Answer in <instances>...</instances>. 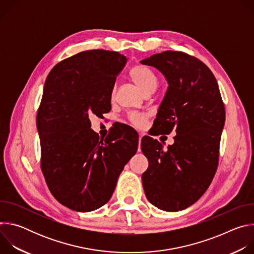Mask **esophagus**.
I'll use <instances>...</instances> for the list:
<instances>
[{"label":"esophagus","instance_id":"obj_1","mask_svg":"<svg viewBox=\"0 0 254 254\" xmlns=\"http://www.w3.org/2000/svg\"><path fill=\"white\" fill-rule=\"evenodd\" d=\"M141 137H142V134H139V137H138V139H139V143H140V139H141Z\"/></svg>","mask_w":254,"mask_h":254}]
</instances>
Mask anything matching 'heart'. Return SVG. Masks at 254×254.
<instances>
[{"label": "heart", "mask_w": 254, "mask_h": 254, "mask_svg": "<svg viewBox=\"0 0 254 254\" xmlns=\"http://www.w3.org/2000/svg\"><path fill=\"white\" fill-rule=\"evenodd\" d=\"M129 75L134 83L143 91L149 92L152 90H156L159 84V79L156 75L155 72L144 65H135L133 66L130 71ZM115 94V89L113 90V96ZM130 123L135 127H142L146 121V116L138 113H131L129 115Z\"/></svg>", "instance_id": "1"}]
</instances>
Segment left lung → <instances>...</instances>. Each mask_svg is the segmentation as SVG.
Here are the masks:
<instances>
[{"mask_svg":"<svg viewBox=\"0 0 254 254\" xmlns=\"http://www.w3.org/2000/svg\"><path fill=\"white\" fill-rule=\"evenodd\" d=\"M140 63L157 68L169 84L154 122L156 133L169 134L173 129L177 133L167 150L151 136L141 138V151L149 161L141 175L143 191L157 208L181 211L198 201L214 178L224 104L212 71L193 56L165 51Z\"/></svg>","mask_w":254,"mask_h":254,"instance_id":"obj_1","label":"left lung"}]
</instances>
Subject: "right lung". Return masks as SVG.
I'll return each instance as SVG.
<instances>
[{"label":"right lung","mask_w":254,"mask_h":254,"mask_svg":"<svg viewBox=\"0 0 254 254\" xmlns=\"http://www.w3.org/2000/svg\"><path fill=\"white\" fill-rule=\"evenodd\" d=\"M126 56L88 50L56 64L48 74L37 119L41 170L54 198L67 208L90 212L106 204L138 135L99 138L89 117L111 111L117 76Z\"/></svg>","instance_id":"add662e5"}]
</instances>
